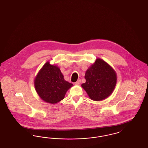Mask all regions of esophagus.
Returning a JSON list of instances; mask_svg holds the SVG:
<instances>
[{"mask_svg": "<svg viewBox=\"0 0 148 148\" xmlns=\"http://www.w3.org/2000/svg\"><path fill=\"white\" fill-rule=\"evenodd\" d=\"M80 82H81V80L80 79H78L77 81L75 83V85H79L80 84Z\"/></svg>", "mask_w": 148, "mask_h": 148, "instance_id": "1", "label": "esophagus"}]
</instances>
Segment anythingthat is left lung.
<instances>
[{"instance_id": "1", "label": "left lung", "mask_w": 148, "mask_h": 148, "mask_svg": "<svg viewBox=\"0 0 148 148\" xmlns=\"http://www.w3.org/2000/svg\"><path fill=\"white\" fill-rule=\"evenodd\" d=\"M86 82L82 86L92 100L100 101L109 97L116 84V72L103 60L98 58L86 71Z\"/></svg>"}]
</instances>
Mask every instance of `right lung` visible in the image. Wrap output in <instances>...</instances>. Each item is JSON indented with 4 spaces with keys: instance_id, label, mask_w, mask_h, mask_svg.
Listing matches in <instances>:
<instances>
[{
    "instance_id": "obj_1",
    "label": "right lung",
    "mask_w": 148,
    "mask_h": 148,
    "mask_svg": "<svg viewBox=\"0 0 148 148\" xmlns=\"http://www.w3.org/2000/svg\"><path fill=\"white\" fill-rule=\"evenodd\" d=\"M73 85L64 79L59 67L45 64L34 79V86L40 98L44 101L56 104L64 98L68 90Z\"/></svg>"
}]
</instances>
